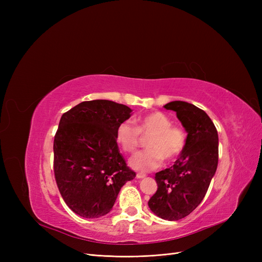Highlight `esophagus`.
Masks as SVG:
<instances>
[{
  "mask_svg": "<svg viewBox=\"0 0 262 262\" xmlns=\"http://www.w3.org/2000/svg\"><path fill=\"white\" fill-rule=\"evenodd\" d=\"M146 177V175L145 173H143V172H138L137 173V178L138 179H142V178H145Z\"/></svg>",
  "mask_w": 262,
  "mask_h": 262,
  "instance_id": "34e87169",
  "label": "esophagus"
}]
</instances>
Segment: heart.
Listing matches in <instances>:
<instances>
[{
	"mask_svg": "<svg viewBox=\"0 0 262 262\" xmlns=\"http://www.w3.org/2000/svg\"><path fill=\"white\" fill-rule=\"evenodd\" d=\"M141 136H150L146 142L148 148L134 155L130 166L136 170L149 171L157 168L163 162L177 158L186 146V134L180 128L172 125L170 118L155 112L136 119V126L123 121L116 129V142L126 153H132L140 143Z\"/></svg>",
	"mask_w": 262,
	"mask_h": 262,
	"instance_id": "obj_1",
	"label": "heart"
}]
</instances>
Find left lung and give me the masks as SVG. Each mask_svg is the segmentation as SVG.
<instances>
[{
	"label": "left lung",
	"instance_id": "1",
	"mask_svg": "<svg viewBox=\"0 0 262 262\" xmlns=\"http://www.w3.org/2000/svg\"><path fill=\"white\" fill-rule=\"evenodd\" d=\"M172 110L187 134L186 146L171 167L156 172L157 191L148 201L155 215L178 221L201 203L219 162V136L215 125L202 109L175 100L164 106Z\"/></svg>",
	"mask_w": 262,
	"mask_h": 262
}]
</instances>
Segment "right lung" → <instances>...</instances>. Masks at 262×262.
I'll return each mask as SVG.
<instances>
[{
  "label": "right lung",
  "instance_id": "obj_1",
  "mask_svg": "<svg viewBox=\"0 0 262 262\" xmlns=\"http://www.w3.org/2000/svg\"><path fill=\"white\" fill-rule=\"evenodd\" d=\"M131 114L128 106L96 99L62 115L53 142L54 177L63 200L77 215H106L122 186L136 177L115 138L117 126Z\"/></svg>",
  "mask_w": 262,
  "mask_h": 262
}]
</instances>
